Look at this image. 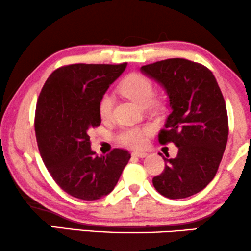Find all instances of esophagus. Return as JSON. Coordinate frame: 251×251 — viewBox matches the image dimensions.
Wrapping results in <instances>:
<instances>
[{"label": "esophagus", "instance_id": "esophagus-1", "mask_svg": "<svg viewBox=\"0 0 251 251\" xmlns=\"http://www.w3.org/2000/svg\"><path fill=\"white\" fill-rule=\"evenodd\" d=\"M132 156L139 157V158H144V157L148 156V153H146V152H133Z\"/></svg>", "mask_w": 251, "mask_h": 251}]
</instances>
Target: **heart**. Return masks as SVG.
<instances>
[{
    "label": "heart",
    "instance_id": "b5f03b06",
    "mask_svg": "<svg viewBox=\"0 0 251 251\" xmlns=\"http://www.w3.org/2000/svg\"><path fill=\"white\" fill-rule=\"evenodd\" d=\"M121 91L130 100H133L141 107H147L152 101L154 90L149 78L139 74H132L122 83ZM115 98L111 93H104L102 95L99 103V114L102 119H109L112 115ZM151 133V127H126L123 128L117 135V141L123 146L139 149L146 143L147 136Z\"/></svg>",
    "mask_w": 251,
    "mask_h": 251
}]
</instances>
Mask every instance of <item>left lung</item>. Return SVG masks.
I'll use <instances>...</instances> for the list:
<instances>
[{
  "label": "left lung",
  "instance_id": "1",
  "mask_svg": "<svg viewBox=\"0 0 251 251\" xmlns=\"http://www.w3.org/2000/svg\"><path fill=\"white\" fill-rule=\"evenodd\" d=\"M141 72L164 87L172 109L159 142L178 148L175 158H164L154 189L169 199L196 195L215 177L227 143V111L217 80L207 67L181 58L142 66Z\"/></svg>",
  "mask_w": 251,
  "mask_h": 251
}]
</instances>
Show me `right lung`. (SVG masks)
I'll return each instance as SVG.
<instances>
[{
  "mask_svg": "<svg viewBox=\"0 0 251 251\" xmlns=\"http://www.w3.org/2000/svg\"><path fill=\"white\" fill-rule=\"evenodd\" d=\"M126 66L61 67L51 74L38 97L35 134L42 159L56 184L78 199L98 200L109 195L130 158L123 149L98 157L89 136L92 127L101 124L102 95Z\"/></svg>",
  "mask_w": 251,
  "mask_h": 251,
  "instance_id": "right-lung-1",
  "label": "right lung"
}]
</instances>
